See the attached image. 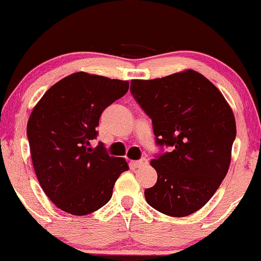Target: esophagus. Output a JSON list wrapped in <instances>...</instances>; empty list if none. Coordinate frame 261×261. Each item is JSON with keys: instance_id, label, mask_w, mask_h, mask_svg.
<instances>
[{"instance_id": "esophagus-1", "label": "esophagus", "mask_w": 261, "mask_h": 261, "mask_svg": "<svg viewBox=\"0 0 261 261\" xmlns=\"http://www.w3.org/2000/svg\"><path fill=\"white\" fill-rule=\"evenodd\" d=\"M147 163H148V161H147L146 158H142V160H139V161H132L130 166L134 168H139V167H142V166H146Z\"/></svg>"}]
</instances>
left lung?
Instances as JSON below:
<instances>
[{"label":"left lung","instance_id":"left-lung-1","mask_svg":"<svg viewBox=\"0 0 261 261\" xmlns=\"http://www.w3.org/2000/svg\"><path fill=\"white\" fill-rule=\"evenodd\" d=\"M130 93L152 119L155 143L172 147L150 161L158 178L144 190L146 201L168 216H189L207 203L229 171L232 109L210 80L191 69L132 80Z\"/></svg>","mask_w":261,"mask_h":261}]
</instances>
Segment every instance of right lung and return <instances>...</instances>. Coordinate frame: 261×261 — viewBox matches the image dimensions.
I'll use <instances>...</instances> for the list:
<instances>
[{"label": "right lung", "instance_id": "add662e5", "mask_svg": "<svg viewBox=\"0 0 261 261\" xmlns=\"http://www.w3.org/2000/svg\"><path fill=\"white\" fill-rule=\"evenodd\" d=\"M129 88L125 80L79 71L54 84L32 109L28 138L40 186L60 210L84 216L103 207L124 158L111 157L96 138L99 118Z\"/></svg>", "mask_w": 261, "mask_h": 261}]
</instances>
